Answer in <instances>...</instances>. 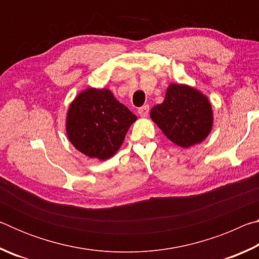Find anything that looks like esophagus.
<instances>
[{
  "label": "esophagus",
  "instance_id": "34e87169",
  "mask_svg": "<svg viewBox=\"0 0 259 259\" xmlns=\"http://www.w3.org/2000/svg\"><path fill=\"white\" fill-rule=\"evenodd\" d=\"M148 113H150V106H148V105H144V106L138 108V114L142 117H146L148 115Z\"/></svg>",
  "mask_w": 259,
  "mask_h": 259
}]
</instances>
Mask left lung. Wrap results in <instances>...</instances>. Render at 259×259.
I'll return each mask as SVG.
<instances>
[{
  "label": "left lung",
  "mask_w": 259,
  "mask_h": 259,
  "mask_svg": "<svg viewBox=\"0 0 259 259\" xmlns=\"http://www.w3.org/2000/svg\"><path fill=\"white\" fill-rule=\"evenodd\" d=\"M151 117L172 143L185 148L202 142L212 128L208 98L185 84H170L163 103L152 108Z\"/></svg>",
  "instance_id": "left-lung-1"
}]
</instances>
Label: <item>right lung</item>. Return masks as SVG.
Listing matches in <instances>:
<instances>
[{"label":"right lung","mask_w":259,"mask_h":259,"mask_svg":"<svg viewBox=\"0 0 259 259\" xmlns=\"http://www.w3.org/2000/svg\"><path fill=\"white\" fill-rule=\"evenodd\" d=\"M137 120L107 89L90 88L69 106L66 131L76 150L89 157L106 160L115 154L126 131Z\"/></svg>","instance_id":"add662e5"}]
</instances>
